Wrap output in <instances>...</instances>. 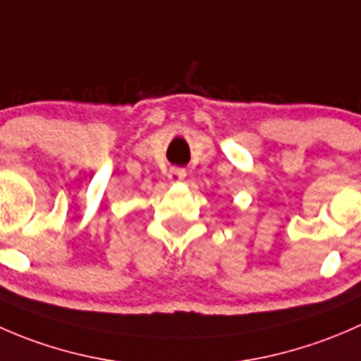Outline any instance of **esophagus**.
<instances>
[{"label":"esophagus","instance_id":"obj_1","mask_svg":"<svg viewBox=\"0 0 361 361\" xmlns=\"http://www.w3.org/2000/svg\"><path fill=\"white\" fill-rule=\"evenodd\" d=\"M185 176H187V171L181 169V167H171L169 173H167L171 183H178V181L185 180Z\"/></svg>","mask_w":361,"mask_h":361}]
</instances>
